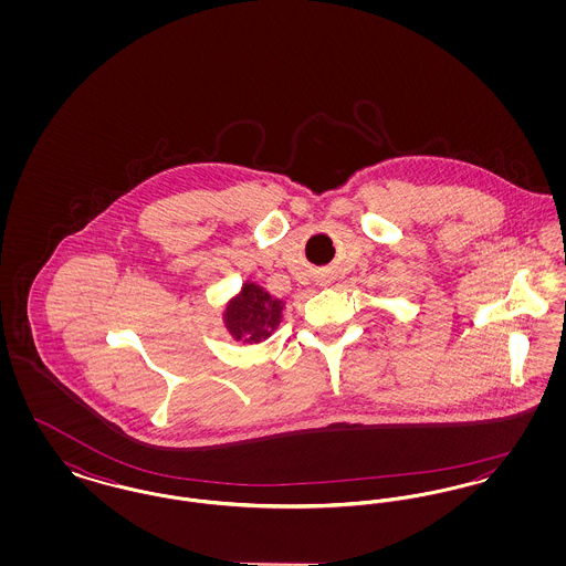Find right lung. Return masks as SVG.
<instances>
[{"instance_id": "obj_1", "label": "right lung", "mask_w": 566, "mask_h": 566, "mask_svg": "<svg viewBox=\"0 0 566 566\" xmlns=\"http://www.w3.org/2000/svg\"><path fill=\"white\" fill-rule=\"evenodd\" d=\"M284 301L271 295L261 284L245 280L242 289L224 303L222 324L243 346L270 339L282 323Z\"/></svg>"}]
</instances>
